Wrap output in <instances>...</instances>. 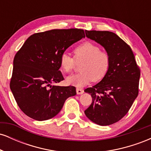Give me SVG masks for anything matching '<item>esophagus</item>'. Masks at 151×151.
Wrapping results in <instances>:
<instances>
[{
  "instance_id": "esophagus-1",
  "label": "esophagus",
  "mask_w": 151,
  "mask_h": 151,
  "mask_svg": "<svg viewBox=\"0 0 151 151\" xmlns=\"http://www.w3.org/2000/svg\"><path fill=\"white\" fill-rule=\"evenodd\" d=\"M76 91H77V94H82V93H84V90L82 89H79V88H77Z\"/></svg>"
}]
</instances>
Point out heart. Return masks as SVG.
<instances>
[{
    "instance_id": "b5f03b06",
    "label": "heart",
    "mask_w": 151,
    "mask_h": 151,
    "mask_svg": "<svg viewBox=\"0 0 151 151\" xmlns=\"http://www.w3.org/2000/svg\"><path fill=\"white\" fill-rule=\"evenodd\" d=\"M74 58L68 53H62L60 58V66L64 72L73 70L76 62L79 63L81 72L66 78V83L76 87H83L91 81H99L105 77L110 67V57L101 52L99 47L86 42L74 50ZM76 60H74V59Z\"/></svg>"
}]
</instances>
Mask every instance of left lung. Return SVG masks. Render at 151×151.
<instances>
[{
    "instance_id": "1",
    "label": "left lung",
    "mask_w": 151,
    "mask_h": 151,
    "mask_svg": "<svg viewBox=\"0 0 151 151\" xmlns=\"http://www.w3.org/2000/svg\"><path fill=\"white\" fill-rule=\"evenodd\" d=\"M85 33L104 48L111 63L105 77L84 90L92 97L84 114L98 125H111L128 113L138 96L141 72L131 48L116 34L96 30H86Z\"/></svg>"
}]
</instances>
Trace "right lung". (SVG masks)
Returning <instances> with one entry per match:
<instances>
[{
  "label": "right lung",
  "mask_w": 151,
  "mask_h": 151,
  "mask_svg": "<svg viewBox=\"0 0 151 151\" xmlns=\"http://www.w3.org/2000/svg\"><path fill=\"white\" fill-rule=\"evenodd\" d=\"M84 37L81 29L38 32L27 38L16 53L10 87L27 116L37 121L52 119L61 111L67 98L77 94L73 86L52 84L64 79L59 70L62 54Z\"/></svg>",
  "instance_id": "right-lung-1"
}]
</instances>
